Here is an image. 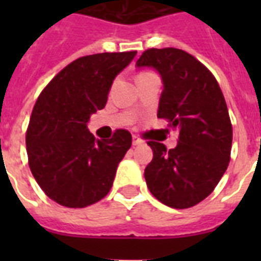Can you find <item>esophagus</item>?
<instances>
[{"label": "esophagus", "mask_w": 261, "mask_h": 261, "mask_svg": "<svg viewBox=\"0 0 261 261\" xmlns=\"http://www.w3.org/2000/svg\"><path fill=\"white\" fill-rule=\"evenodd\" d=\"M142 143L143 139L141 138V137H138V135H133V145L138 146V145H142Z\"/></svg>", "instance_id": "esophagus-1"}]
</instances>
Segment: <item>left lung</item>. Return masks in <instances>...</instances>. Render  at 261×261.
<instances>
[{
  "label": "left lung",
  "mask_w": 261,
  "mask_h": 261,
  "mask_svg": "<svg viewBox=\"0 0 261 261\" xmlns=\"http://www.w3.org/2000/svg\"><path fill=\"white\" fill-rule=\"evenodd\" d=\"M137 66L161 74L157 116L178 130L174 149L147 142L153 150L145 169L147 188L169 207L195 206L214 191L230 161L233 128L222 90L202 62L173 47L143 51Z\"/></svg>",
  "instance_id": "left-lung-1"
}]
</instances>
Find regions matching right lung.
I'll return each instance as SVG.
<instances>
[{"mask_svg": "<svg viewBox=\"0 0 261 261\" xmlns=\"http://www.w3.org/2000/svg\"><path fill=\"white\" fill-rule=\"evenodd\" d=\"M135 54L101 53L75 59L35 102L25 134L28 164L44 194L61 206L83 208L110 192L133 138L119 128L111 139L100 141L87 123L106 107L115 77Z\"/></svg>", "mask_w": 261, "mask_h": 261, "instance_id": "1", "label": "right lung"}]
</instances>
